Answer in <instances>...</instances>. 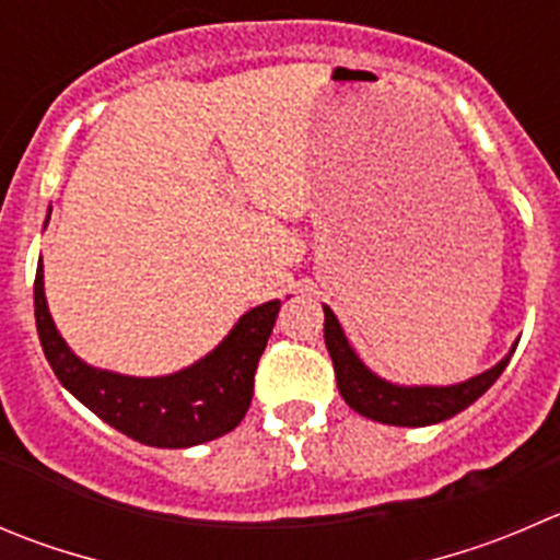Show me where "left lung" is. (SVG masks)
Listing matches in <instances>:
<instances>
[{
  "mask_svg": "<svg viewBox=\"0 0 560 560\" xmlns=\"http://www.w3.org/2000/svg\"><path fill=\"white\" fill-rule=\"evenodd\" d=\"M323 308L325 347H328L330 361H334L339 394L345 396V401L352 410L372 418V421H380V424L430 427L457 416L465 407L474 405L501 377V372L506 369L509 358L514 352L512 347V352L501 363L457 385H396L377 377V374L363 366V361L355 355L350 341H347L336 314L328 306Z\"/></svg>",
  "mask_w": 560,
  "mask_h": 560,
  "instance_id": "1",
  "label": "left lung"
}]
</instances>
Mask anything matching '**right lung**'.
Masks as SVG:
<instances>
[{
    "mask_svg": "<svg viewBox=\"0 0 560 560\" xmlns=\"http://www.w3.org/2000/svg\"><path fill=\"white\" fill-rule=\"evenodd\" d=\"M281 301L252 308L226 339L166 377H128L81 361L59 336L43 292V265L35 276V323L46 361L59 383L122 435L155 448H188L235 430L254 394V372L279 317Z\"/></svg>",
    "mask_w": 560,
    "mask_h": 560,
    "instance_id": "right-lung-1",
    "label": "right lung"
}]
</instances>
